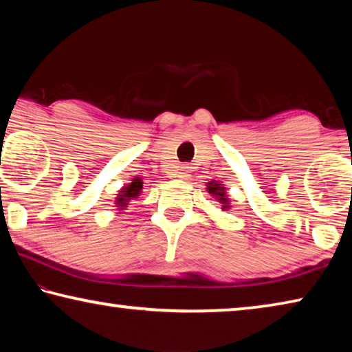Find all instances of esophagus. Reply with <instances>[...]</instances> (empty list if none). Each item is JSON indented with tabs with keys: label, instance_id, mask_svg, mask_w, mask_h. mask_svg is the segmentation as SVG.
<instances>
[{
	"label": "esophagus",
	"instance_id": "34e87169",
	"mask_svg": "<svg viewBox=\"0 0 352 352\" xmlns=\"http://www.w3.org/2000/svg\"><path fill=\"white\" fill-rule=\"evenodd\" d=\"M175 175L178 178H188L189 177V168H188V166H180V168L177 169Z\"/></svg>",
	"mask_w": 352,
	"mask_h": 352
}]
</instances>
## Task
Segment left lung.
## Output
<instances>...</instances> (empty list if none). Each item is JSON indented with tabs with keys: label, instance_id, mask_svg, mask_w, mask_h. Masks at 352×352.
<instances>
[{
	"label": "left lung",
	"instance_id": "1",
	"mask_svg": "<svg viewBox=\"0 0 352 352\" xmlns=\"http://www.w3.org/2000/svg\"><path fill=\"white\" fill-rule=\"evenodd\" d=\"M206 189H208V192H210V194L216 195L217 200L220 201V204H222L223 210H226V208H230L228 199H226V195H225V188L223 186H220L217 182H211V183H208V188Z\"/></svg>",
	"mask_w": 352,
	"mask_h": 352
}]
</instances>
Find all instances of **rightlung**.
<instances>
[{"label":"right lung","mask_w":352,"mask_h":352,"mask_svg":"<svg viewBox=\"0 0 352 352\" xmlns=\"http://www.w3.org/2000/svg\"><path fill=\"white\" fill-rule=\"evenodd\" d=\"M141 190H142V180L138 177H136L135 180L129 184V186L122 188V190H119V194L116 197V206H119V211L124 210V208L127 206L129 201L138 199Z\"/></svg>","instance_id":"1"}]
</instances>
